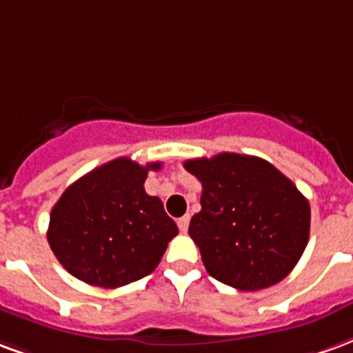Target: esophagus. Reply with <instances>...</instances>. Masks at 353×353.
<instances>
[{"label": "esophagus", "mask_w": 353, "mask_h": 353, "mask_svg": "<svg viewBox=\"0 0 353 353\" xmlns=\"http://www.w3.org/2000/svg\"><path fill=\"white\" fill-rule=\"evenodd\" d=\"M176 223H179V230L182 231V233H186L188 225H190V216H182V218L176 220Z\"/></svg>", "instance_id": "obj_1"}]
</instances>
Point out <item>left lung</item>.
Masks as SVG:
<instances>
[{"instance_id": "obj_1", "label": "left lung", "mask_w": 353, "mask_h": 353, "mask_svg": "<svg viewBox=\"0 0 353 353\" xmlns=\"http://www.w3.org/2000/svg\"><path fill=\"white\" fill-rule=\"evenodd\" d=\"M184 167L203 186L188 233L208 274L241 292L285 279L310 233V205L292 180L265 159L233 152Z\"/></svg>"}]
</instances>
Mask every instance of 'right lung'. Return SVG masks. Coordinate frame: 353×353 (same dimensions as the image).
<instances>
[{
    "mask_svg": "<svg viewBox=\"0 0 353 353\" xmlns=\"http://www.w3.org/2000/svg\"><path fill=\"white\" fill-rule=\"evenodd\" d=\"M161 163L139 165L112 159L73 182L54 205L48 244L63 269L97 288H120L158 267L179 228L159 197L145 192L148 171Z\"/></svg>",
    "mask_w": 353,
    "mask_h": 353,
    "instance_id": "right-lung-1",
    "label": "right lung"
}]
</instances>
